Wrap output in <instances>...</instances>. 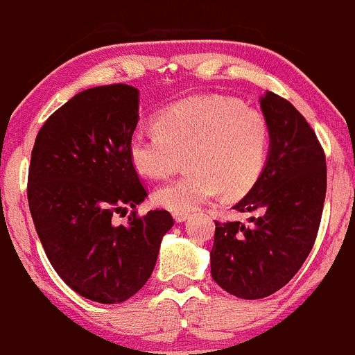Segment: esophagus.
Returning a JSON list of instances; mask_svg holds the SVG:
<instances>
[{
  "label": "esophagus",
  "mask_w": 355,
  "mask_h": 355,
  "mask_svg": "<svg viewBox=\"0 0 355 355\" xmlns=\"http://www.w3.org/2000/svg\"><path fill=\"white\" fill-rule=\"evenodd\" d=\"M173 216H174V220H176L178 223H182V222H186V220L189 218V215H188V213H179V211L173 213Z\"/></svg>",
  "instance_id": "esophagus-1"
}]
</instances>
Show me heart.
<instances>
[{"mask_svg":"<svg viewBox=\"0 0 355 355\" xmlns=\"http://www.w3.org/2000/svg\"><path fill=\"white\" fill-rule=\"evenodd\" d=\"M155 127L139 128L128 157L142 176H169L186 155L188 173L152 194L159 207L193 211L218 196H243L268 164L270 130L259 110L223 96H193L166 106Z\"/></svg>","mask_w":355,"mask_h":355,"instance_id":"b5f03b06","label":"heart"}]
</instances>
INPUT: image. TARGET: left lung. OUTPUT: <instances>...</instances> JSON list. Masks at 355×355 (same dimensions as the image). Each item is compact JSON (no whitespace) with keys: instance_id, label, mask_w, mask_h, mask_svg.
Returning <instances> with one entry per match:
<instances>
[{"instance_id":"1","label":"left lung","mask_w":355,"mask_h":355,"mask_svg":"<svg viewBox=\"0 0 355 355\" xmlns=\"http://www.w3.org/2000/svg\"><path fill=\"white\" fill-rule=\"evenodd\" d=\"M261 108L270 130L268 164L234 207L259 216L249 225L215 222L209 252L213 279L242 300L266 298L298 272L313 249L327 193L325 152L304 116L270 91Z\"/></svg>"}]
</instances>
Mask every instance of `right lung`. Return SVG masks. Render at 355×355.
<instances>
[{"mask_svg": "<svg viewBox=\"0 0 355 355\" xmlns=\"http://www.w3.org/2000/svg\"><path fill=\"white\" fill-rule=\"evenodd\" d=\"M139 121V91L91 87L71 98L40 128L28 167V207L52 268L85 298H132L154 270L161 240L174 225L166 209L139 216L147 191L128 157ZM133 207L129 223L116 212Z\"/></svg>", "mask_w": 355, "mask_h": 355, "instance_id": "add662e5", "label": "right lung"}]
</instances>
